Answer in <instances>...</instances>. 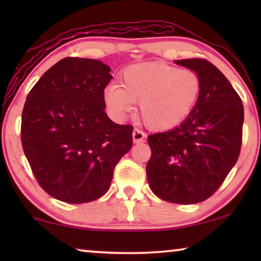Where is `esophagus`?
I'll return each instance as SVG.
<instances>
[{"instance_id":"esophagus-1","label":"esophagus","mask_w":261,"mask_h":261,"mask_svg":"<svg viewBox=\"0 0 261 261\" xmlns=\"http://www.w3.org/2000/svg\"><path fill=\"white\" fill-rule=\"evenodd\" d=\"M133 141L135 142V144H139V142H144L145 139H146V134L144 133V132L138 129V128H134L133 130Z\"/></svg>"}]
</instances>
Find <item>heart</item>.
Returning <instances> with one entry per match:
<instances>
[{"mask_svg": "<svg viewBox=\"0 0 261 261\" xmlns=\"http://www.w3.org/2000/svg\"><path fill=\"white\" fill-rule=\"evenodd\" d=\"M201 94L195 71L164 63L135 64L123 72V87L112 83L105 90L109 112L123 119L139 103V114L151 129H169L187 119Z\"/></svg>", "mask_w": 261, "mask_h": 261, "instance_id": "1", "label": "heart"}]
</instances>
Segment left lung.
Segmentation results:
<instances>
[{"label": "left lung", "instance_id": "1", "mask_svg": "<svg viewBox=\"0 0 261 261\" xmlns=\"http://www.w3.org/2000/svg\"><path fill=\"white\" fill-rule=\"evenodd\" d=\"M174 63L198 74L201 94L179 126L149 135L152 155L146 174L149 188L159 198L195 204L209 198L238 162L244 106L229 81L208 60Z\"/></svg>", "mask_w": 261, "mask_h": 261}]
</instances>
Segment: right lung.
I'll use <instances>...</instances> for the list:
<instances>
[{
  "label": "right lung",
  "instance_id": "1",
  "mask_svg": "<svg viewBox=\"0 0 261 261\" xmlns=\"http://www.w3.org/2000/svg\"><path fill=\"white\" fill-rule=\"evenodd\" d=\"M110 71L99 60L67 57L42 74L24 102V155L40 187L59 201L80 204L105 195L132 148L133 127L105 112Z\"/></svg>",
  "mask_w": 261,
  "mask_h": 261
}]
</instances>
